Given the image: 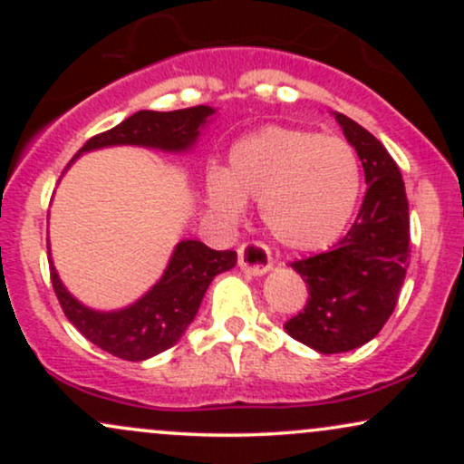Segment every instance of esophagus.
I'll list each match as a JSON object with an SVG mask.
<instances>
[{"label": "esophagus", "mask_w": 464, "mask_h": 464, "mask_svg": "<svg viewBox=\"0 0 464 464\" xmlns=\"http://www.w3.org/2000/svg\"><path fill=\"white\" fill-rule=\"evenodd\" d=\"M237 264L250 276H262L273 268L270 250L259 242H246L237 248Z\"/></svg>", "instance_id": "1"}]
</instances>
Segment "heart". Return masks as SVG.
I'll use <instances>...</instances> for the list:
<instances>
[{
    "instance_id": "b5f03b06",
    "label": "heart",
    "mask_w": 464,
    "mask_h": 464,
    "mask_svg": "<svg viewBox=\"0 0 464 464\" xmlns=\"http://www.w3.org/2000/svg\"><path fill=\"white\" fill-rule=\"evenodd\" d=\"M362 188V165L347 140L314 130L266 126L233 143L228 168L207 174L211 214L237 225L246 200L262 202V220L281 246L312 253L347 228Z\"/></svg>"
}]
</instances>
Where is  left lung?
Here are the masks:
<instances>
[{
  "instance_id": "8db88e82",
  "label": "left lung",
  "mask_w": 464,
  "mask_h": 464,
  "mask_svg": "<svg viewBox=\"0 0 464 464\" xmlns=\"http://www.w3.org/2000/svg\"><path fill=\"white\" fill-rule=\"evenodd\" d=\"M334 117L358 152L369 188L347 236L327 253L292 262L310 299L284 329L318 353H344L380 334L395 310L410 259L408 198L397 163L358 121Z\"/></svg>"
}]
</instances>
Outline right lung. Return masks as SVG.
<instances>
[{
	"instance_id": "right-lung-1",
	"label": "right lung",
	"mask_w": 464,
	"mask_h": 464,
	"mask_svg": "<svg viewBox=\"0 0 464 464\" xmlns=\"http://www.w3.org/2000/svg\"><path fill=\"white\" fill-rule=\"evenodd\" d=\"M214 115L216 109L205 104L169 111V113L137 111L115 129L92 137L69 165L80 154L113 146H140L177 154L189 152ZM47 255H50L52 285L69 323L84 338L92 340L95 347L130 362H143L174 347L198 314L202 296L214 276L227 273L237 264L236 250H214L200 239H180L161 279L141 299L121 310L100 312L80 303L63 285L52 262L50 244H47Z\"/></svg>"
}]
</instances>
